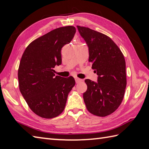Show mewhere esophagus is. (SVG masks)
I'll list each match as a JSON object with an SVG mask.
<instances>
[{
	"label": "esophagus",
	"instance_id": "esophagus-1",
	"mask_svg": "<svg viewBox=\"0 0 149 149\" xmlns=\"http://www.w3.org/2000/svg\"><path fill=\"white\" fill-rule=\"evenodd\" d=\"M75 81H76V83L78 84V83H80L81 81H83V80H81V79H80L78 78H75Z\"/></svg>",
	"mask_w": 149,
	"mask_h": 149
}]
</instances>
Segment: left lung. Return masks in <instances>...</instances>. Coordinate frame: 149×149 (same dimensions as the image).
Wrapping results in <instances>:
<instances>
[{"label":"left lung","mask_w":149,"mask_h":149,"mask_svg":"<svg viewBox=\"0 0 149 149\" xmlns=\"http://www.w3.org/2000/svg\"><path fill=\"white\" fill-rule=\"evenodd\" d=\"M89 47V61L98 76V82L86 79L83 98L88 111L104 117L122 102L127 85L125 60L120 48L109 36L86 27L77 26Z\"/></svg>","instance_id":"8db88e82"}]
</instances>
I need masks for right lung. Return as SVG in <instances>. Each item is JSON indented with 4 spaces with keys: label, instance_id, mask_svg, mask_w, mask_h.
<instances>
[{
    "label": "right lung",
    "instance_id": "add662e5",
    "mask_svg": "<svg viewBox=\"0 0 149 149\" xmlns=\"http://www.w3.org/2000/svg\"><path fill=\"white\" fill-rule=\"evenodd\" d=\"M75 33L72 26L53 29L31 42L23 53L18 69L19 89L38 116L51 119L64 110L75 81L72 77H54L53 68L61 64L62 48Z\"/></svg>",
    "mask_w": 149,
    "mask_h": 149
}]
</instances>
